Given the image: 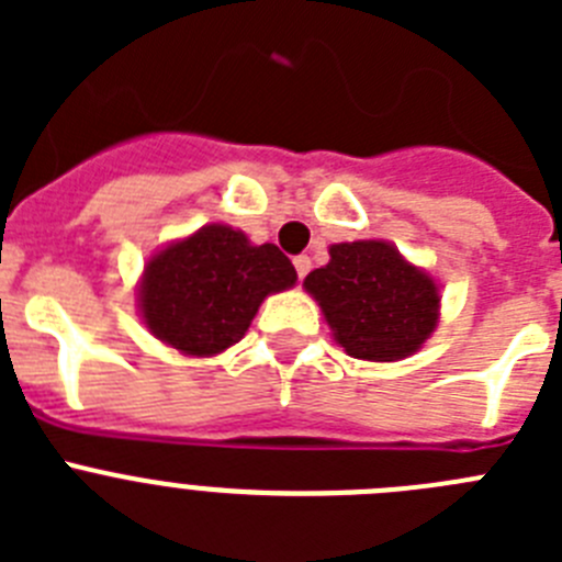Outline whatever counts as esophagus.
<instances>
[{
    "mask_svg": "<svg viewBox=\"0 0 562 562\" xmlns=\"http://www.w3.org/2000/svg\"><path fill=\"white\" fill-rule=\"evenodd\" d=\"M312 270V258L310 256H295V272L297 278H306Z\"/></svg>",
    "mask_w": 562,
    "mask_h": 562,
    "instance_id": "obj_1",
    "label": "esophagus"
}]
</instances>
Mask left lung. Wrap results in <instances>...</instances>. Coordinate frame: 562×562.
Masks as SVG:
<instances>
[{"mask_svg":"<svg viewBox=\"0 0 562 562\" xmlns=\"http://www.w3.org/2000/svg\"><path fill=\"white\" fill-rule=\"evenodd\" d=\"M304 286L357 360H402L439 324V284L380 238L331 245L329 265L312 270Z\"/></svg>","mask_w":562,"mask_h":562,"instance_id":"obj_1","label":"left lung"}]
</instances>
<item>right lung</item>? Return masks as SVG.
I'll use <instances>...</instances> for the list:
<instances>
[{"label":"right lung","mask_w":562,"mask_h":562,"mask_svg":"<svg viewBox=\"0 0 562 562\" xmlns=\"http://www.w3.org/2000/svg\"><path fill=\"white\" fill-rule=\"evenodd\" d=\"M295 281L276 245H252L213 222L148 258L137 306L157 340L188 357H213L245 337L267 295Z\"/></svg>","instance_id":"1"}]
</instances>
